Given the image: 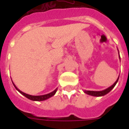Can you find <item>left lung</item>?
Listing matches in <instances>:
<instances>
[{
    "label": "left lung",
    "mask_w": 129,
    "mask_h": 129,
    "mask_svg": "<svg viewBox=\"0 0 129 129\" xmlns=\"http://www.w3.org/2000/svg\"><path fill=\"white\" fill-rule=\"evenodd\" d=\"M119 57V59H120V56ZM118 79H119V77H118V79L114 83L113 85L110 86V87H109L107 89L104 90H102V91H90V90H85L84 92L86 93V94L88 95H92V96H96V97H100V96H103V95H106L107 94H108L109 92L112 90V89L115 86V85H116V83H118Z\"/></svg>",
    "instance_id": "left-lung-1"
}]
</instances>
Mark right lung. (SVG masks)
Segmentation results:
<instances>
[{
  "instance_id": "1",
  "label": "right lung",
  "mask_w": 129,
  "mask_h": 129,
  "mask_svg": "<svg viewBox=\"0 0 129 129\" xmlns=\"http://www.w3.org/2000/svg\"><path fill=\"white\" fill-rule=\"evenodd\" d=\"M13 83V82H12ZM13 85H14L15 88L18 91H19V92H20V94H22L23 95H24L26 98H27L28 99H29V100H32V101H44V100H47V99L50 98H51V97H52L53 95H55V94L56 93L57 90V88H56V89L55 90H53V92H50V93H49V94H45V95H29V94H26V93H24V92H22V91H20V90L18 89L17 88V86L15 85L14 83H13Z\"/></svg>"
}]
</instances>
